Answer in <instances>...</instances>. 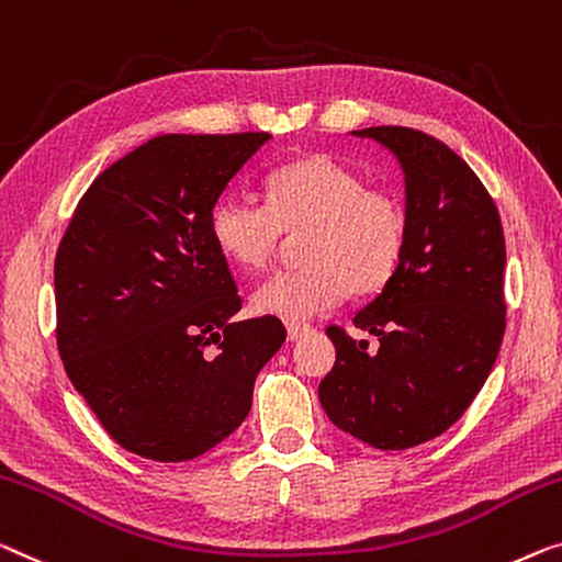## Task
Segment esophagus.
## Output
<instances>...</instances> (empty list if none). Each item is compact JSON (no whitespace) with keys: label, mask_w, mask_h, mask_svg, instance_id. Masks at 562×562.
I'll return each instance as SVG.
<instances>
[{"label":"esophagus","mask_w":562,"mask_h":562,"mask_svg":"<svg viewBox=\"0 0 562 562\" xmlns=\"http://www.w3.org/2000/svg\"><path fill=\"white\" fill-rule=\"evenodd\" d=\"M310 328L307 325H297V323H290L288 325V340H297L300 335H305Z\"/></svg>","instance_id":"34e87169"}]
</instances>
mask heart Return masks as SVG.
Segmentation results:
<instances>
[{
  "mask_svg": "<svg viewBox=\"0 0 562 562\" xmlns=\"http://www.w3.org/2000/svg\"><path fill=\"white\" fill-rule=\"evenodd\" d=\"M305 267L274 272L252 292V310L305 323L342 303L346 292L373 295L404 259L408 216L398 196L368 189L363 176L328 154L303 156L267 179V204L224 196L212 212V239L239 270L270 265L284 237H300Z\"/></svg>",
  "mask_w": 562,
  "mask_h": 562,
  "instance_id": "heart-1",
  "label": "heart"
}]
</instances>
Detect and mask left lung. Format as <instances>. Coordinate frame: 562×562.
Here are the masks:
<instances>
[{"label":"left lung","mask_w":562,"mask_h":562,"mask_svg":"<svg viewBox=\"0 0 562 562\" xmlns=\"http://www.w3.org/2000/svg\"><path fill=\"white\" fill-rule=\"evenodd\" d=\"M404 171L408 239L396 274L353 325L328 328L333 371L317 396L330 422L375 449H408L459 422L484 386L505 335V234L476 173L441 140L401 125L353 131Z\"/></svg>","instance_id":"left-lung-1"}]
</instances>
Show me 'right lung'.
<instances>
[{
  "instance_id": "1",
  "label": "right lung",
  "mask_w": 562,
  "mask_h": 562,
  "mask_svg": "<svg viewBox=\"0 0 562 562\" xmlns=\"http://www.w3.org/2000/svg\"><path fill=\"white\" fill-rule=\"evenodd\" d=\"M270 133L150 138L90 183L55 257L57 348L75 391L133 454L187 462L252 408L288 338L234 323L241 297L212 212Z\"/></svg>"
}]
</instances>
